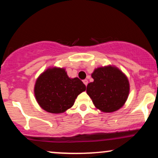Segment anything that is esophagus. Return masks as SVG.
I'll return each mask as SVG.
<instances>
[{
    "label": "esophagus",
    "instance_id": "obj_1",
    "mask_svg": "<svg viewBox=\"0 0 158 158\" xmlns=\"http://www.w3.org/2000/svg\"><path fill=\"white\" fill-rule=\"evenodd\" d=\"M83 83H84V84L87 86V85H88V81L87 80V79H84V80H83Z\"/></svg>",
    "mask_w": 158,
    "mask_h": 158
}]
</instances>
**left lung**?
Wrapping results in <instances>:
<instances>
[{"instance_id":"left-lung-1","label":"left lung","mask_w":158,"mask_h":158,"mask_svg":"<svg viewBox=\"0 0 158 158\" xmlns=\"http://www.w3.org/2000/svg\"><path fill=\"white\" fill-rule=\"evenodd\" d=\"M94 79L87 86L86 92L94 106L101 111L110 113L121 108L129 94L128 78L117 67H101L94 70Z\"/></svg>"}]
</instances>
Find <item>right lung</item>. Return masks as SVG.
Instances as JSON below:
<instances>
[{"label":"right lung","mask_w":158,"mask_h":158,"mask_svg":"<svg viewBox=\"0 0 158 158\" xmlns=\"http://www.w3.org/2000/svg\"><path fill=\"white\" fill-rule=\"evenodd\" d=\"M86 87L79 78H69L64 68H49L36 79L34 94L42 109L61 114L71 108Z\"/></svg>","instance_id":"right-lung-1"}]
</instances>
